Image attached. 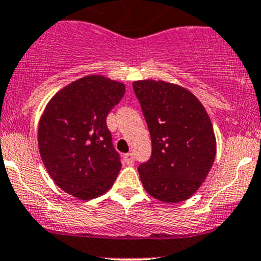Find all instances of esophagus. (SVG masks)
<instances>
[{"mask_svg": "<svg viewBox=\"0 0 261 261\" xmlns=\"http://www.w3.org/2000/svg\"><path fill=\"white\" fill-rule=\"evenodd\" d=\"M124 160L125 162L127 163V165H133L134 162H135V156H134V153H126L124 156Z\"/></svg>", "mask_w": 261, "mask_h": 261, "instance_id": "1", "label": "esophagus"}]
</instances>
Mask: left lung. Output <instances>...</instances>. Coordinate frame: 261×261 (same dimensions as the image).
<instances>
[{"label":"left lung","mask_w":261,"mask_h":261,"mask_svg":"<svg viewBox=\"0 0 261 261\" xmlns=\"http://www.w3.org/2000/svg\"><path fill=\"white\" fill-rule=\"evenodd\" d=\"M152 142L139 166L142 186L165 203L182 202L204 182L216 159V136L204 107L191 91L162 80L133 83Z\"/></svg>","instance_id":"obj_1"}]
</instances>
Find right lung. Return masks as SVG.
Returning <instances> with one entry per match:
<instances>
[{"label": "right lung", "instance_id": "right-lung-1", "mask_svg": "<svg viewBox=\"0 0 261 261\" xmlns=\"http://www.w3.org/2000/svg\"><path fill=\"white\" fill-rule=\"evenodd\" d=\"M124 94L122 83L85 76L58 91L39 120L42 161L56 185L76 198L104 194L121 170L107 116Z\"/></svg>", "mask_w": 261, "mask_h": 261}]
</instances>
